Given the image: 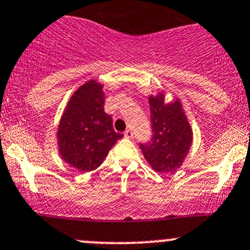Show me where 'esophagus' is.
Here are the masks:
<instances>
[{
    "label": "esophagus",
    "instance_id": "obj_1",
    "mask_svg": "<svg viewBox=\"0 0 250 250\" xmlns=\"http://www.w3.org/2000/svg\"><path fill=\"white\" fill-rule=\"evenodd\" d=\"M125 138H127V139H132V138H133V132H132V130H130V129H127V130H125Z\"/></svg>",
    "mask_w": 250,
    "mask_h": 250
}]
</instances>
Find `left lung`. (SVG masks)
Instances as JSON below:
<instances>
[{
	"mask_svg": "<svg viewBox=\"0 0 250 250\" xmlns=\"http://www.w3.org/2000/svg\"><path fill=\"white\" fill-rule=\"evenodd\" d=\"M152 135L148 144H140L144 157L157 172H175L182 167L191 143L193 130L178 98L165 102L164 91L148 97Z\"/></svg>",
	"mask_w": 250,
	"mask_h": 250,
	"instance_id": "8db88e82",
	"label": "left lung"
}]
</instances>
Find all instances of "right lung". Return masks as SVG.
I'll return each instance as SVG.
<instances>
[{
    "mask_svg": "<svg viewBox=\"0 0 250 250\" xmlns=\"http://www.w3.org/2000/svg\"><path fill=\"white\" fill-rule=\"evenodd\" d=\"M103 85L88 80L73 93L57 127L61 158L80 172L97 169L122 134L104 111Z\"/></svg>",
    "mask_w": 250,
    "mask_h": 250,
    "instance_id": "obj_1",
    "label": "right lung"
}]
</instances>
